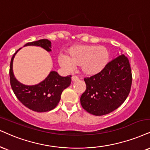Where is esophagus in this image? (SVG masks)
Returning <instances> with one entry per match:
<instances>
[{
	"mask_svg": "<svg viewBox=\"0 0 150 150\" xmlns=\"http://www.w3.org/2000/svg\"><path fill=\"white\" fill-rule=\"evenodd\" d=\"M71 80L73 82H76V81H77L79 80V77L76 76H72Z\"/></svg>",
	"mask_w": 150,
	"mask_h": 150,
	"instance_id": "34e87169",
	"label": "esophagus"
}]
</instances>
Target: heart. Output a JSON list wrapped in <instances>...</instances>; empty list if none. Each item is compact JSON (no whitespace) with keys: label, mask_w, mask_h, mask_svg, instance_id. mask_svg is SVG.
<instances>
[{"label":"heart","mask_w":150,"mask_h":150,"mask_svg":"<svg viewBox=\"0 0 150 150\" xmlns=\"http://www.w3.org/2000/svg\"><path fill=\"white\" fill-rule=\"evenodd\" d=\"M109 51L104 46H75L68 51L67 56L59 55L58 62L64 69L71 70L80 66L87 76L97 74L104 69L109 60Z\"/></svg>","instance_id":"obj_1"}]
</instances>
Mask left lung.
Segmentation results:
<instances>
[{"label": "left lung", "mask_w": 150, "mask_h": 150, "mask_svg": "<svg viewBox=\"0 0 150 150\" xmlns=\"http://www.w3.org/2000/svg\"><path fill=\"white\" fill-rule=\"evenodd\" d=\"M84 81L86 90L80 99L83 109L97 116L110 113L122 104L130 92L132 74L128 58L118 55L101 72Z\"/></svg>", "instance_id": "1"}]
</instances>
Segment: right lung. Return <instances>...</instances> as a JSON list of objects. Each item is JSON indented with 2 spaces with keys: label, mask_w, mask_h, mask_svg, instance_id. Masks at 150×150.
<instances>
[{
  "label": "right lung",
  "mask_w": 150,
  "mask_h": 150,
  "mask_svg": "<svg viewBox=\"0 0 150 150\" xmlns=\"http://www.w3.org/2000/svg\"><path fill=\"white\" fill-rule=\"evenodd\" d=\"M26 46H37L48 52L51 51V42L47 39L28 42ZM19 49L13 55L10 62V84L14 95L25 106L36 112H47L56 107L60 100L61 94L71 84V76H61L58 72L51 71L48 76L34 86H26L16 80L13 73V60Z\"/></svg>",
  "instance_id": "right-lung-1"
}]
</instances>
